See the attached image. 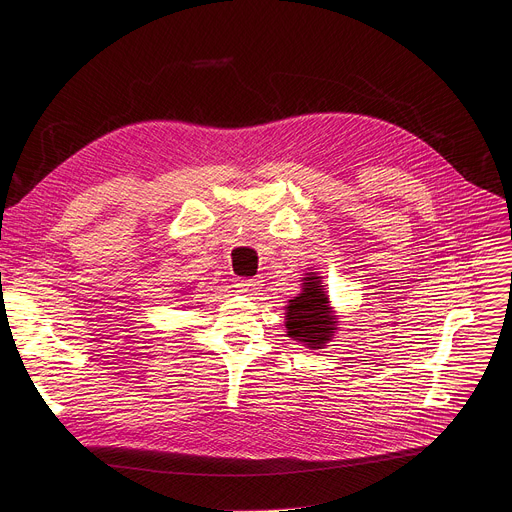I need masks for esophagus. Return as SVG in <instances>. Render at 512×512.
I'll return each mask as SVG.
<instances>
[{"mask_svg": "<svg viewBox=\"0 0 512 512\" xmlns=\"http://www.w3.org/2000/svg\"><path fill=\"white\" fill-rule=\"evenodd\" d=\"M235 287L239 291H243V294L251 296V291H255V287H257V281L255 279H247V277H237L235 279Z\"/></svg>", "mask_w": 512, "mask_h": 512, "instance_id": "obj_1", "label": "esophagus"}]
</instances>
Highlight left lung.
Returning <instances> with one entry per match:
<instances>
[{
	"instance_id": "1",
	"label": "left lung",
	"mask_w": 512,
	"mask_h": 512,
	"mask_svg": "<svg viewBox=\"0 0 512 512\" xmlns=\"http://www.w3.org/2000/svg\"><path fill=\"white\" fill-rule=\"evenodd\" d=\"M302 294L296 300H289L285 308V328L287 336L296 342H304V346L318 350L324 348L338 326V318L334 316L328 296L322 285V277L316 273H306Z\"/></svg>"
}]
</instances>
